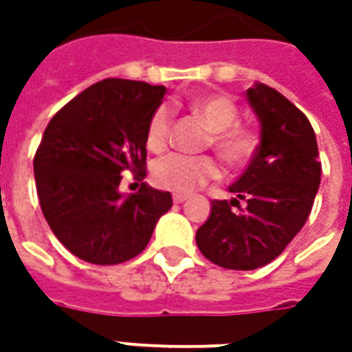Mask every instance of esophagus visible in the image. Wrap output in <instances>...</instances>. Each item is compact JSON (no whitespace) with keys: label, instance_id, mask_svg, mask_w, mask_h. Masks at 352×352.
I'll return each instance as SVG.
<instances>
[{"label":"esophagus","instance_id":"1","mask_svg":"<svg viewBox=\"0 0 352 352\" xmlns=\"http://www.w3.org/2000/svg\"><path fill=\"white\" fill-rule=\"evenodd\" d=\"M172 199H174V204H184V201L188 199V196H184V194H174Z\"/></svg>","mask_w":352,"mask_h":352}]
</instances>
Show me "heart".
Instances as JSON below:
<instances>
[{
    "instance_id": "obj_1",
    "label": "heart",
    "mask_w": 352,
    "mask_h": 352,
    "mask_svg": "<svg viewBox=\"0 0 352 352\" xmlns=\"http://www.w3.org/2000/svg\"><path fill=\"white\" fill-rule=\"evenodd\" d=\"M192 113L197 116L211 131V144L231 166H241L249 160L256 148V137L249 129L236 125L239 109L233 100L221 94L201 96L190 103ZM172 113L168 107H158L146 127V146L162 151L170 137ZM219 176V164L213 156H186L180 153L158 158L153 164V180L160 188L176 194H188Z\"/></svg>"
}]
</instances>
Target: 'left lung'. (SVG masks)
Wrapping results in <instances>:
<instances>
[{"label":"left lung","mask_w":352,"mask_h":352,"mask_svg":"<svg viewBox=\"0 0 352 352\" xmlns=\"http://www.w3.org/2000/svg\"><path fill=\"white\" fill-rule=\"evenodd\" d=\"M247 102L261 123V142L247 170L227 188L235 197L211 201L210 217L196 233L201 254L229 270L272 263L307 221L321 182L318 141L307 117L264 84L247 89ZM241 199L248 201L245 210Z\"/></svg>","instance_id":"1"}]
</instances>
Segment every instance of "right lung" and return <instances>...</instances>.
<instances>
[{
	"mask_svg": "<svg viewBox=\"0 0 352 352\" xmlns=\"http://www.w3.org/2000/svg\"><path fill=\"white\" fill-rule=\"evenodd\" d=\"M164 94V86L107 78L45 129L33 162L41 210L56 239L86 263L131 261L172 208L170 192L148 184L131 196L119 192L123 172L144 178L146 127Z\"/></svg>",
	"mask_w": 352,
	"mask_h": 352,
	"instance_id": "right-lung-1",
	"label": "right lung"
}]
</instances>
